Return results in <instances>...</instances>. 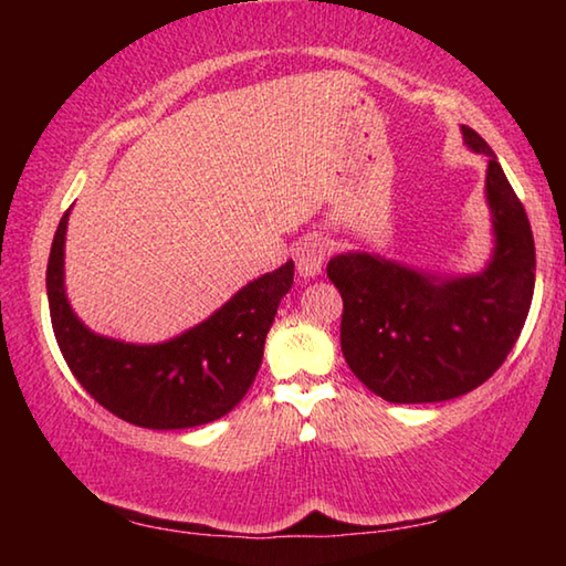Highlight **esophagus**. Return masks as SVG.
Segmentation results:
<instances>
[{"label": "esophagus", "instance_id": "esophagus-1", "mask_svg": "<svg viewBox=\"0 0 566 566\" xmlns=\"http://www.w3.org/2000/svg\"><path fill=\"white\" fill-rule=\"evenodd\" d=\"M329 254V242L317 234L304 237L300 244L294 249V260H296V272L302 276H317L324 266V260Z\"/></svg>", "mask_w": 566, "mask_h": 566}]
</instances>
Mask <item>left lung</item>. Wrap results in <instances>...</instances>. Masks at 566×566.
Wrapping results in <instances>:
<instances>
[{"mask_svg": "<svg viewBox=\"0 0 566 566\" xmlns=\"http://www.w3.org/2000/svg\"><path fill=\"white\" fill-rule=\"evenodd\" d=\"M462 134L467 147L490 157L494 252L484 272L437 276L367 252L327 264L344 302V359L364 387L395 405L447 401L484 385L520 339L532 306L530 219L490 145L474 129Z\"/></svg>", "mask_w": 566, "mask_h": 566, "instance_id": "1", "label": "left lung"}]
</instances>
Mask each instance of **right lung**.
<instances>
[{
    "label": "right lung",
    "mask_w": 566,
    "mask_h": 566,
    "mask_svg": "<svg viewBox=\"0 0 566 566\" xmlns=\"http://www.w3.org/2000/svg\"><path fill=\"white\" fill-rule=\"evenodd\" d=\"M66 209L56 227L46 296L56 344L76 381L112 415L145 429H189L232 411L252 387L294 262L242 286L222 310L161 344H127L90 332L64 294Z\"/></svg>",
    "instance_id": "obj_1"
}]
</instances>
